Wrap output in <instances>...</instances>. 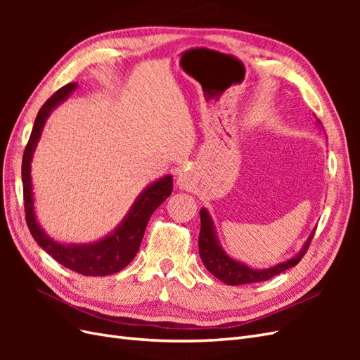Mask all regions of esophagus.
<instances>
[{
	"label": "esophagus",
	"instance_id": "obj_1",
	"mask_svg": "<svg viewBox=\"0 0 360 360\" xmlns=\"http://www.w3.org/2000/svg\"><path fill=\"white\" fill-rule=\"evenodd\" d=\"M177 184L180 186V189H186V191L191 189L192 180H191V177H189V174H183V176H180Z\"/></svg>",
	"mask_w": 360,
	"mask_h": 360
}]
</instances>
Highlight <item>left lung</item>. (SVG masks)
Here are the masks:
<instances>
[{"label":"left lung","instance_id":"obj_1","mask_svg":"<svg viewBox=\"0 0 360 360\" xmlns=\"http://www.w3.org/2000/svg\"><path fill=\"white\" fill-rule=\"evenodd\" d=\"M317 122L321 124L320 120H317ZM200 217H201V230L198 237L200 257L202 259L205 269L209 270L213 276L221 279L228 285H242V284H254V282H263L282 274V271H285L290 267H294L303 258V255L307 254L314 236V231H312L307 243H304L303 249L300 250V254L285 261V263L278 264L270 269H264V270H254L242 263H237V261H234L224 252L222 248L216 240L214 228H213V222L210 219L209 212L205 209H201Z\"/></svg>","mask_w":360,"mask_h":360}]
</instances>
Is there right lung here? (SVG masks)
<instances>
[{
  "label": "right lung",
  "mask_w": 360,
  "mask_h": 360,
  "mask_svg": "<svg viewBox=\"0 0 360 360\" xmlns=\"http://www.w3.org/2000/svg\"><path fill=\"white\" fill-rule=\"evenodd\" d=\"M76 84L70 82L61 86L58 91L53 93L49 99L40 108V111L36 117L34 126H32L28 144L24 151L22 158V184H24V204H25V219L27 226L37 242V245L46 250V252L64 267H68L76 274L84 276H106L117 274L124 269L130 261L138 254L141 242H143L144 231L150 216L158 207L165 201L172 192V177L165 176L158 180L156 183L148 186L143 193L139 195L138 200L130 209L126 219L122 222L117 230L105 237L103 240L96 242L93 245H60L53 242L41 231L39 226L34 207H32V186H31V158L34 151L37 141L40 138L43 124H45L48 115L58 103L75 90Z\"/></svg>",
  "instance_id": "1"
}]
</instances>
